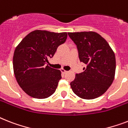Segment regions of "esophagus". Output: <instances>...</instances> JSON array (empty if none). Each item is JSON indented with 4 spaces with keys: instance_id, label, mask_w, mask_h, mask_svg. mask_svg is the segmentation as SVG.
Returning <instances> with one entry per match:
<instances>
[{
    "instance_id": "34e87169",
    "label": "esophagus",
    "mask_w": 128,
    "mask_h": 128,
    "mask_svg": "<svg viewBox=\"0 0 128 128\" xmlns=\"http://www.w3.org/2000/svg\"><path fill=\"white\" fill-rule=\"evenodd\" d=\"M60 71H61V72H62V74L67 73V71H66V70H64V69H63V68L60 70Z\"/></svg>"
}]
</instances>
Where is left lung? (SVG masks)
<instances>
[{
    "mask_svg": "<svg viewBox=\"0 0 128 128\" xmlns=\"http://www.w3.org/2000/svg\"><path fill=\"white\" fill-rule=\"evenodd\" d=\"M77 45L80 62L86 65L70 83L74 93L83 99L101 96L112 84L116 72V57L109 44L94 32H69Z\"/></svg>",
    "mask_w": 128,
    "mask_h": 128,
    "instance_id": "left-lung-1",
    "label": "left lung"
}]
</instances>
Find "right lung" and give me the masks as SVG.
I'll return each instance as SVG.
<instances>
[{
  "instance_id": "right-lung-1",
  "label": "right lung",
  "mask_w": 128,
  "mask_h": 128,
  "mask_svg": "<svg viewBox=\"0 0 128 128\" xmlns=\"http://www.w3.org/2000/svg\"><path fill=\"white\" fill-rule=\"evenodd\" d=\"M66 32L35 30L16 47L13 69L18 84L25 93L35 98H46L56 91L62 78L59 70L45 66L57 48L66 39Z\"/></svg>"
}]
</instances>
